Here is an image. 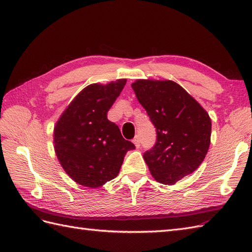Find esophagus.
<instances>
[{"label": "esophagus", "mask_w": 252, "mask_h": 252, "mask_svg": "<svg viewBox=\"0 0 252 252\" xmlns=\"http://www.w3.org/2000/svg\"><path fill=\"white\" fill-rule=\"evenodd\" d=\"M133 143H134V145L136 146V148H138L141 146V141H140V137L138 136H135L134 138H133Z\"/></svg>", "instance_id": "esophagus-1"}]
</instances>
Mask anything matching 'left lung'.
Here are the masks:
<instances>
[{
  "label": "left lung",
  "instance_id": "8db88e82",
  "mask_svg": "<svg viewBox=\"0 0 252 252\" xmlns=\"http://www.w3.org/2000/svg\"><path fill=\"white\" fill-rule=\"evenodd\" d=\"M132 89L157 133L156 144L144 153V160L155 180L175 184L205 159L210 145V117L181 85L170 80H136Z\"/></svg>",
  "mask_w": 252,
  "mask_h": 252
}]
</instances>
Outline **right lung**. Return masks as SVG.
I'll use <instances>...</instances> for the list:
<instances>
[{
    "label": "right lung",
    "instance_id": "add662e5",
    "mask_svg": "<svg viewBox=\"0 0 252 252\" xmlns=\"http://www.w3.org/2000/svg\"><path fill=\"white\" fill-rule=\"evenodd\" d=\"M121 79L83 89L63 112L54 129V148L62 167L78 184L96 189L118 175L134 144L122 137L107 112L126 85Z\"/></svg>",
    "mask_w": 252,
    "mask_h": 252
}]
</instances>
